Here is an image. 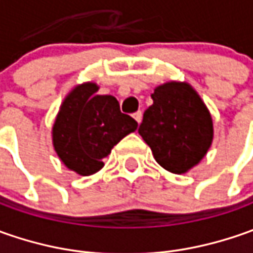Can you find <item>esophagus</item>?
Masks as SVG:
<instances>
[{
  "label": "esophagus",
  "mask_w": 253,
  "mask_h": 253,
  "mask_svg": "<svg viewBox=\"0 0 253 253\" xmlns=\"http://www.w3.org/2000/svg\"><path fill=\"white\" fill-rule=\"evenodd\" d=\"M133 118L136 120V122H138V124H141V121H142V111H136V112H135V114H133Z\"/></svg>",
  "instance_id": "1"
}]
</instances>
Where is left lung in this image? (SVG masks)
Returning a JSON list of instances; mask_svg holds the SVG:
<instances>
[{"label":"left lung","mask_w":253,"mask_h":253,"mask_svg":"<svg viewBox=\"0 0 253 253\" xmlns=\"http://www.w3.org/2000/svg\"><path fill=\"white\" fill-rule=\"evenodd\" d=\"M139 135L155 161L168 171L183 174L207 155L214 125L207 105L186 82H168L155 88Z\"/></svg>","instance_id":"1"}]
</instances>
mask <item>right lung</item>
Listing matches in <instances>:
<instances>
[{
  "label": "right lung",
  "mask_w": 253,
  "mask_h": 253,
  "mask_svg": "<svg viewBox=\"0 0 253 253\" xmlns=\"http://www.w3.org/2000/svg\"><path fill=\"white\" fill-rule=\"evenodd\" d=\"M92 82L77 84L64 97L52 128L54 152L69 170L90 176L104 168L102 159L138 122L122 114L112 95H98Z\"/></svg>",
  "instance_id": "add662e5"
}]
</instances>
